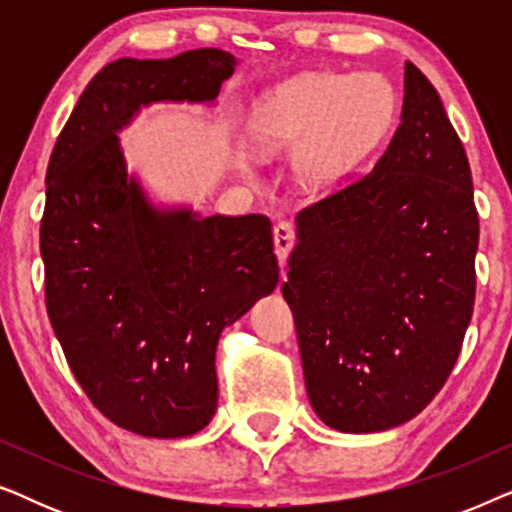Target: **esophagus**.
Here are the masks:
<instances>
[{
    "label": "esophagus",
    "instance_id": "esophagus-1",
    "mask_svg": "<svg viewBox=\"0 0 512 512\" xmlns=\"http://www.w3.org/2000/svg\"><path fill=\"white\" fill-rule=\"evenodd\" d=\"M296 244V230L289 221H279L275 226V254L279 265H286V258H289V251Z\"/></svg>",
    "mask_w": 512,
    "mask_h": 512
}]
</instances>
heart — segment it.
Returning a JSON list of instances; mask_svg holds the SVG:
<instances>
[{"label":"heart","instance_id":"obj_1","mask_svg":"<svg viewBox=\"0 0 512 512\" xmlns=\"http://www.w3.org/2000/svg\"><path fill=\"white\" fill-rule=\"evenodd\" d=\"M396 118V93L375 72L296 76L268 90L251 111V144L282 146L300 186L321 191L347 177L387 135Z\"/></svg>","mask_w":512,"mask_h":512}]
</instances>
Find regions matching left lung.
Returning <instances> with one entry per match:
<instances>
[{
    "mask_svg": "<svg viewBox=\"0 0 512 512\" xmlns=\"http://www.w3.org/2000/svg\"><path fill=\"white\" fill-rule=\"evenodd\" d=\"M403 86L401 123L373 170L298 214L282 284L307 398L342 433L417 417L473 314L480 226L464 144L412 62Z\"/></svg>",
    "mask_w": 512,
    "mask_h": 512,
    "instance_id": "8db88e82",
    "label": "left lung"
}]
</instances>
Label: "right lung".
<instances>
[{
  "label": "right lung",
  "mask_w": 512,
  "mask_h": 512,
  "mask_svg": "<svg viewBox=\"0 0 512 512\" xmlns=\"http://www.w3.org/2000/svg\"><path fill=\"white\" fill-rule=\"evenodd\" d=\"M235 67L219 48L109 62L48 163V319L95 408L137 436L184 438L212 422L223 328L279 282L268 216L156 202L118 139L151 104L216 107Z\"/></svg>",
  "instance_id": "right-lung-1"
}]
</instances>
